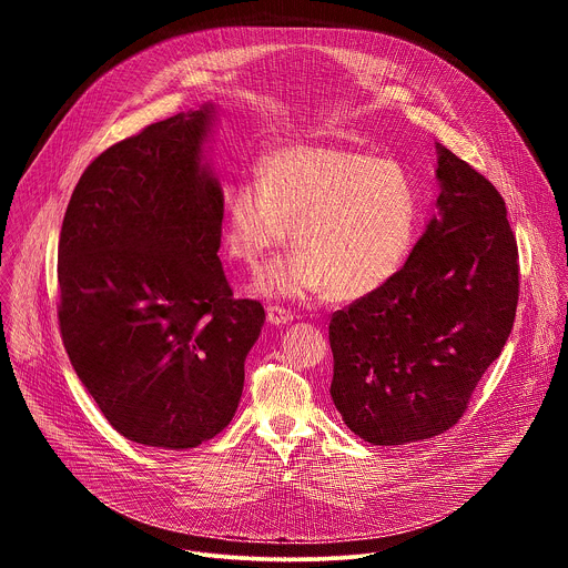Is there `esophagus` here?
Masks as SVG:
<instances>
[{"mask_svg":"<svg viewBox=\"0 0 568 568\" xmlns=\"http://www.w3.org/2000/svg\"><path fill=\"white\" fill-rule=\"evenodd\" d=\"M294 314L281 305H270L267 307V321L272 323V326H287V323H292Z\"/></svg>","mask_w":568,"mask_h":568,"instance_id":"34e87169","label":"esophagus"}]
</instances>
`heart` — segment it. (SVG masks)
Returning <instances> with one entry per match:
<instances>
[{
  "label": "heart",
  "instance_id": "1",
  "mask_svg": "<svg viewBox=\"0 0 568 568\" xmlns=\"http://www.w3.org/2000/svg\"><path fill=\"white\" fill-rule=\"evenodd\" d=\"M420 217L412 175L395 161L339 145H283L267 152L254 184L224 197L222 242L231 261L267 267L254 292L270 298L359 301L407 263Z\"/></svg>",
  "mask_w": 568,
  "mask_h": 568
}]
</instances>
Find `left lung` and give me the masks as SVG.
<instances>
[{"mask_svg": "<svg viewBox=\"0 0 568 568\" xmlns=\"http://www.w3.org/2000/svg\"><path fill=\"white\" fill-rule=\"evenodd\" d=\"M436 211L407 263L331 321V395L371 445L454 427L513 331L519 265L506 202L452 150L436 143Z\"/></svg>", "mask_w": 568, "mask_h": 568, "instance_id": "1", "label": "left lung"}]
</instances>
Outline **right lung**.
Here are the masks:
<instances>
[{"instance_id": "add662e5", "label": "right lung", "mask_w": 568, "mask_h": 568, "mask_svg": "<svg viewBox=\"0 0 568 568\" xmlns=\"http://www.w3.org/2000/svg\"><path fill=\"white\" fill-rule=\"evenodd\" d=\"M215 119L204 103L108 148L62 220L69 362L110 425L145 447L191 449L231 423L265 323L258 301L233 298L217 258Z\"/></svg>"}]
</instances>
